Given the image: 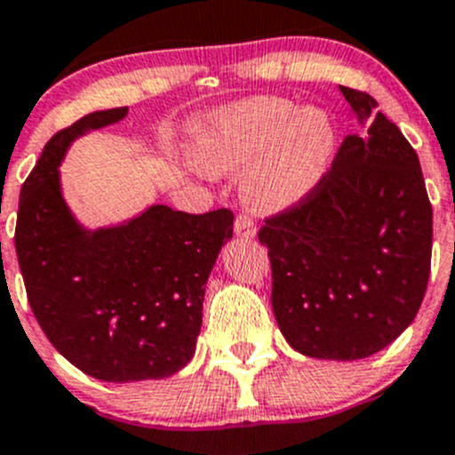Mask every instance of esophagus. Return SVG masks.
Wrapping results in <instances>:
<instances>
[{
    "label": "esophagus",
    "instance_id": "34e87169",
    "mask_svg": "<svg viewBox=\"0 0 455 455\" xmlns=\"http://www.w3.org/2000/svg\"><path fill=\"white\" fill-rule=\"evenodd\" d=\"M235 233L240 237H246V240H251V237H255V233H257V227H255V222H253V218H249V215L246 213H240L235 218Z\"/></svg>",
    "mask_w": 455,
    "mask_h": 455
}]
</instances>
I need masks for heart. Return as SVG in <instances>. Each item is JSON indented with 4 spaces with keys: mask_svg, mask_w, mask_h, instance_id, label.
Instances as JSON below:
<instances>
[{
    "mask_svg": "<svg viewBox=\"0 0 455 455\" xmlns=\"http://www.w3.org/2000/svg\"><path fill=\"white\" fill-rule=\"evenodd\" d=\"M337 132L325 112L297 109L279 96H257L224 109L198 142V158L213 172H235L246 200L283 211L308 198L332 163Z\"/></svg>",
    "mask_w": 455,
    "mask_h": 455,
    "instance_id": "1",
    "label": "heart"
}]
</instances>
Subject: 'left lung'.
Wrapping results in <instances>:
<instances>
[{
	"instance_id": "8db88e82",
	"label": "left lung",
	"mask_w": 455,
	"mask_h": 455,
	"mask_svg": "<svg viewBox=\"0 0 455 455\" xmlns=\"http://www.w3.org/2000/svg\"><path fill=\"white\" fill-rule=\"evenodd\" d=\"M363 130L313 194L266 218L273 313L297 352L356 361L414 321L431 266V204L414 147L370 94L341 85Z\"/></svg>"
}]
</instances>
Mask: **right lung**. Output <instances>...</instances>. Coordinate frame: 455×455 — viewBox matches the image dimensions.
<instances>
[{"mask_svg": "<svg viewBox=\"0 0 455 455\" xmlns=\"http://www.w3.org/2000/svg\"><path fill=\"white\" fill-rule=\"evenodd\" d=\"M125 116L127 108L92 112L45 142L21 187L15 228L41 330L72 365L108 383L164 379L189 363L204 283L233 237L228 209L191 215L154 204L118 227L76 222L59 164L72 140Z\"/></svg>", "mask_w": 455, "mask_h": 455, "instance_id": "right-lung-1", "label": "right lung"}]
</instances>
